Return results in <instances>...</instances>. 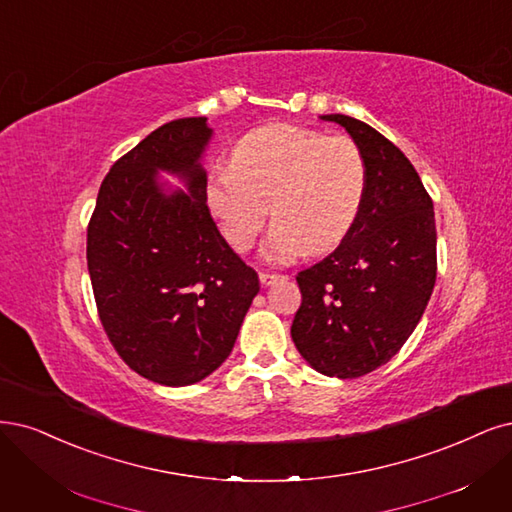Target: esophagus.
<instances>
[{"mask_svg": "<svg viewBox=\"0 0 512 512\" xmlns=\"http://www.w3.org/2000/svg\"><path fill=\"white\" fill-rule=\"evenodd\" d=\"M260 284L262 286H271V284H275V281H279L281 277L284 275H279V273H264V271H260Z\"/></svg>", "mask_w": 512, "mask_h": 512, "instance_id": "esophagus-1", "label": "esophagus"}]
</instances>
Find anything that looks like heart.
<instances>
[{
    "label": "heart",
    "mask_w": 512,
    "mask_h": 512,
    "mask_svg": "<svg viewBox=\"0 0 512 512\" xmlns=\"http://www.w3.org/2000/svg\"><path fill=\"white\" fill-rule=\"evenodd\" d=\"M366 184V158L351 137L273 125L245 135L231 167L211 171L207 201L239 252L256 243L271 211L264 256L286 262L339 245L360 216Z\"/></svg>",
    "instance_id": "b5f03b06"
}]
</instances>
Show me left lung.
I'll return each mask as SVG.
<instances>
[{"label": "left lung", "instance_id": "8db88e82", "mask_svg": "<svg viewBox=\"0 0 512 512\" xmlns=\"http://www.w3.org/2000/svg\"><path fill=\"white\" fill-rule=\"evenodd\" d=\"M368 184L339 248L296 275L303 303L292 341L322 375L354 379L390 362L424 315L436 281L434 205L411 161L366 122L343 114Z\"/></svg>", "mask_w": 512, "mask_h": 512}]
</instances>
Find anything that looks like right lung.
Here are the masks:
<instances>
[{
	"mask_svg": "<svg viewBox=\"0 0 512 512\" xmlns=\"http://www.w3.org/2000/svg\"><path fill=\"white\" fill-rule=\"evenodd\" d=\"M209 137L205 116L152 131L105 175L86 231L101 326L131 370L161 385L214 373L260 290L205 205ZM158 168L182 174L189 192L165 196Z\"/></svg>",
	"mask_w": 512,
	"mask_h": 512,
	"instance_id": "obj_1",
	"label": "right lung"
}]
</instances>
